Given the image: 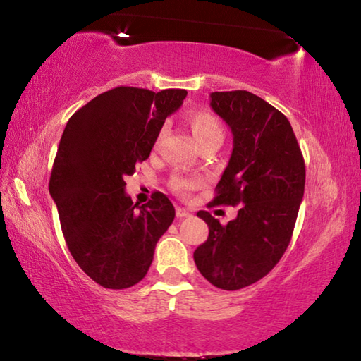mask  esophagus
Segmentation results:
<instances>
[{
  "label": "esophagus",
  "mask_w": 361,
  "mask_h": 361,
  "mask_svg": "<svg viewBox=\"0 0 361 361\" xmlns=\"http://www.w3.org/2000/svg\"><path fill=\"white\" fill-rule=\"evenodd\" d=\"M176 216H178V218H186V216H191V210L185 209V207H178V209H176Z\"/></svg>",
  "instance_id": "1"
}]
</instances>
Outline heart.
Masks as SVG:
<instances>
[{
    "mask_svg": "<svg viewBox=\"0 0 361 361\" xmlns=\"http://www.w3.org/2000/svg\"><path fill=\"white\" fill-rule=\"evenodd\" d=\"M186 121L200 146H204L207 143H213V142H223L224 138L223 124L219 122V119L215 114L209 111V109H194V111L188 114ZM162 135L164 133H159L156 145H159V142H161ZM199 185H200V180L189 178V176L176 175L172 178V189L180 195H188Z\"/></svg>",
    "mask_w": 361,
    "mask_h": 361,
    "instance_id": "1",
    "label": "heart"
}]
</instances>
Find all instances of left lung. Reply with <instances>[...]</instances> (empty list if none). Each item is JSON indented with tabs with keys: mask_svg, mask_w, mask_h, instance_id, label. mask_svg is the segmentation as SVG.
<instances>
[{
	"mask_svg": "<svg viewBox=\"0 0 361 361\" xmlns=\"http://www.w3.org/2000/svg\"><path fill=\"white\" fill-rule=\"evenodd\" d=\"M210 105L234 135V148L210 205H239L221 224L209 212V239L195 266L216 288L234 291L258 282L288 248L304 195L305 166L290 121L247 90L212 92Z\"/></svg>",
	"mask_w": 361,
	"mask_h": 361,
	"instance_id": "1",
	"label": "left lung"
}]
</instances>
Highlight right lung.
I'll return each mask as SVG.
<instances>
[{"label":"right lung","mask_w":361,"mask_h":361,"mask_svg":"<svg viewBox=\"0 0 361 361\" xmlns=\"http://www.w3.org/2000/svg\"><path fill=\"white\" fill-rule=\"evenodd\" d=\"M186 94L119 85L85 103L66 122L49 192L71 256L103 288L138 283L173 221L175 209L166 194L154 192L138 207L124 191V176L149 157L167 116Z\"/></svg>","instance_id":"right-lung-1"}]
</instances>
